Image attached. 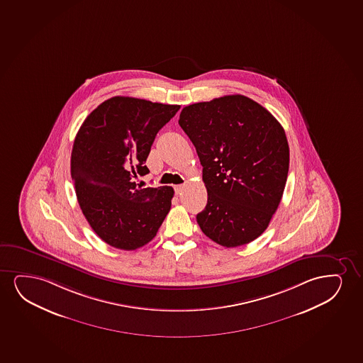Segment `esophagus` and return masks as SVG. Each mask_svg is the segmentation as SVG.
I'll return each instance as SVG.
<instances>
[{"label": "esophagus", "mask_w": 363, "mask_h": 363, "mask_svg": "<svg viewBox=\"0 0 363 363\" xmlns=\"http://www.w3.org/2000/svg\"><path fill=\"white\" fill-rule=\"evenodd\" d=\"M184 184H177V186H174V194H182V191H184Z\"/></svg>", "instance_id": "1"}]
</instances>
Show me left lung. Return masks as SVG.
<instances>
[{
    "mask_svg": "<svg viewBox=\"0 0 363 363\" xmlns=\"http://www.w3.org/2000/svg\"><path fill=\"white\" fill-rule=\"evenodd\" d=\"M179 124L203 166L208 202L198 225L224 247L254 241L267 229L287 182L289 146L282 125L242 94L189 104Z\"/></svg>",
    "mask_w": 363,
    "mask_h": 363,
    "instance_id": "left-lung-1",
    "label": "left lung"
}]
</instances>
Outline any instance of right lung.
I'll use <instances>...</instances> for the list:
<instances>
[{"label":"right lung","instance_id":"obj_1","mask_svg":"<svg viewBox=\"0 0 363 363\" xmlns=\"http://www.w3.org/2000/svg\"><path fill=\"white\" fill-rule=\"evenodd\" d=\"M177 104L116 96L86 118L71 152V177L81 211L94 233L117 249L137 250L155 238L174 189L137 186L145 161Z\"/></svg>","mask_w":363,"mask_h":363}]
</instances>
